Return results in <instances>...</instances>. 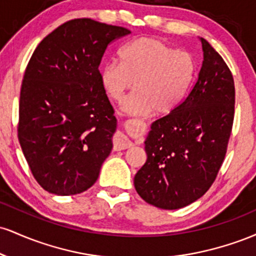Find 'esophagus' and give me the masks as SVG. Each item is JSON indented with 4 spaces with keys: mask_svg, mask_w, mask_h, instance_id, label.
Listing matches in <instances>:
<instances>
[{
    "mask_svg": "<svg viewBox=\"0 0 256 256\" xmlns=\"http://www.w3.org/2000/svg\"><path fill=\"white\" fill-rule=\"evenodd\" d=\"M132 146H134V143H132L124 134H122V132H119V134L116 136V138H114V149H116V150L128 149Z\"/></svg>",
    "mask_w": 256,
    "mask_h": 256,
    "instance_id": "34e87169",
    "label": "esophagus"
}]
</instances>
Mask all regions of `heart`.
<instances>
[{"instance_id": "obj_1", "label": "heart", "mask_w": 256, "mask_h": 256, "mask_svg": "<svg viewBox=\"0 0 256 256\" xmlns=\"http://www.w3.org/2000/svg\"><path fill=\"white\" fill-rule=\"evenodd\" d=\"M119 60H108L100 71V80L113 101H122L134 85L136 90L122 102L130 116L152 112L168 114L183 104L195 76V61L186 52H178L162 40L140 37L126 43Z\"/></svg>"}]
</instances>
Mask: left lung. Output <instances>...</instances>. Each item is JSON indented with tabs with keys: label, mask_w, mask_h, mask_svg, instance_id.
Segmentation results:
<instances>
[{
	"label": "left lung",
	"mask_w": 256,
	"mask_h": 256,
	"mask_svg": "<svg viewBox=\"0 0 256 256\" xmlns=\"http://www.w3.org/2000/svg\"><path fill=\"white\" fill-rule=\"evenodd\" d=\"M200 40L204 61L198 82L177 110L152 124L144 140L146 161L134 179L138 195L161 210H178L204 195L231 134L234 77L216 49Z\"/></svg>",
	"instance_id": "left-lung-1"
}]
</instances>
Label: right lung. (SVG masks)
<instances>
[{"instance_id":"add662e5","label":"right lung","mask_w":256,"mask_h":256,"mask_svg":"<svg viewBox=\"0 0 256 256\" xmlns=\"http://www.w3.org/2000/svg\"><path fill=\"white\" fill-rule=\"evenodd\" d=\"M128 34L122 26L74 19L32 54L20 91L18 137L32 174L48 192L76 195L98 180L116 130L98 66L108 44Z\"/></svg>"}]
</instances>
